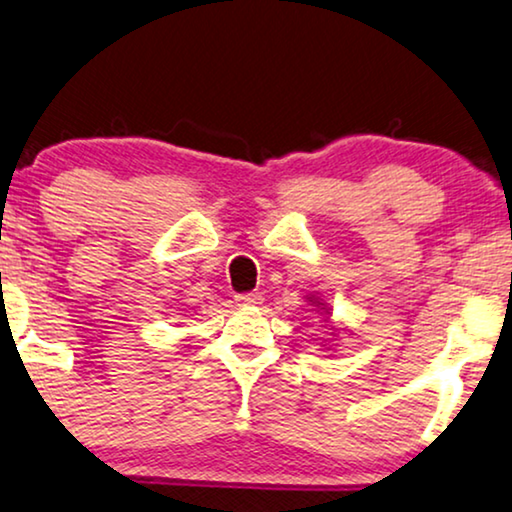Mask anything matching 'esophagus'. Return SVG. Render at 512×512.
Instances as JSON below:
<instances>
[{
  "instance_id": "34e87169",
  "label": "esophagus",
  "mask_w": 512,
  "mask_h": 512,
  "mask_svg": "<svg viewBox=\"0 0 512 512\" xmlns=\"http://www.w3.org/2000/svg\"><path fill=\"white\" fill-rule=\"evenodd\" d=\"M237 303L244 307H254L263 303V296L261 293H242V296H237Z\"/></svg>"
}]
</instances>
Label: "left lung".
<instances>
[{
  "mask_svg": "<svg viewBox=\"0 0 512 512\" xmlns=\"http://www.w3.org/2000/svg\"><path fill=\"white\" fill-rule=\"evenodd\" d=\"M307 300H310V305H314V307H317V310L321 312V314H326V317H331V312H328V307H326V303H324V300H321L319 296H317V293H310V296H307ZM333 331L335 333H338V328H333ZM335 333H331V335H335ZM326 347V345H324Z\"/></svg>",
  "mask_w": 512,
  "mask_h": 512,
  "instance_id": "8db88e82",
  "label": "left lung"
}]
</instances>
